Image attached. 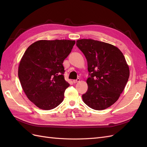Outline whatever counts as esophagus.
<instances>
[{"instance_id":"obj_1","label":"esophagus","mask_w":147,"mask_h":147,"mask_svg":"<svg viewBox=\"0 0 147 147\" xmlns=\"http://www.w3.org/2000/svg\"><path fill=\"white\" fill-rule=\"evenodd\" d=\"M80 80V78H77V79H76V80H74L73 82H74V83H77V82H79Z\"/></svg>"}]
</instances>
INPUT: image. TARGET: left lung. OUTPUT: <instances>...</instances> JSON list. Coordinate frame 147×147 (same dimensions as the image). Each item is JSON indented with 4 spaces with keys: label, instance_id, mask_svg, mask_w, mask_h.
Segmentation results:
<instances>
[{
    "label": "left lung",
    "instance_id": "obj_1",
    "mask_svg": "<svg viewBox=\"0 0 147 147\" xmlns=\"http://www.w3.org/2000/svg\"><path fill=\"white\" fill-rule=\"evenodd\" d=\"M76 45L88 63V88L82 95L83 102L96 110L109 107L118 99L129 77L123 54L111 44L92 39L78 40Z\"/></svg>",
    "mask_w": 147,
    "mask_h": 147
}]
</instances>
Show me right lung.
Here are the masks:
<instances>
[{
  "instance_id": "1",
  "label": "right lung",
  "mask_w": 147,
  "mask_h": 147,
  "mask_svg": "<svg viewBox=\"0 0 147 147\" xmlns=\"http://www.w3.org/2000/svg\"><path fill=\"white\" fill-rule=\"evenodd\" d=\"M75 41L42 40L30 45L20 63L18 77L28 98L43 110H51L64 100L70 84L64 77L63 61Z\"/></svg>"
}]
</instances>
